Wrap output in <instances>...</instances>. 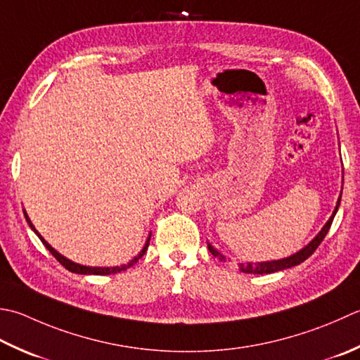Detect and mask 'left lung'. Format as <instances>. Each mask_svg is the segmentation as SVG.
<instances>
[{
	"mask_svg": "<svg viewBox=\"0 0 360 360\" xmlns=\"http://www.w3.org/2000/svg\"><path fill=\"white\" fill-rule=\"evenodd\" d=\"M340 198H342V195L339 196V200H337V206H335V209H334L333 215L329 217L328 223L325 224V226L321 228V231L319 232V234H316V237L314 238V240H312L311 243H309V245H306L304 248L300 250L298 252H295V255H292V256L285 257V259L266 260V262H242V264H238V270L243 271V273L265 274V273H274V271H281V270H285V269H292V266L300 265L301 262H304V260H306L307 257H311V256L314 255V251H315L316 248H319V245L323 242V238L326 237L328 231H329V228H330V224H333V220H334V217H335V214H337V210H339ZM207 246H209V251L212 252V255H214L215 257L223 260V262H226V257H224V256L221 255V252H218L210 243H207Z\"/></svg>",
	"mask_w": 360,
	"mask_h": 360,
	"instance_id": "8db88e82",
	"label": "left lung"
}]
</instances>
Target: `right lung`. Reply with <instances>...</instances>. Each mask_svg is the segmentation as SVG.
I'll use <instances>...</instances> for the list:
<instances>
[{
	"instance_id": "obj_1",
	"label": "right lung",
	"mask_w": 360,
	"mask_h": 360,
	"mask_svg": "<svg viewBox=\"0 0 360 360\" xmlns=\"http://www.w3.org/2000/svg\"><path fill=\"white\" fill-rule=\"evenodd\" d=\"M25 212V218H26V221H27V224H30L31 226V229L35 232V234L39 236V238L41 240V243H44L45 246H46V250L51 252V255L59 260V262L65 266V269L68 270V271H72V273H77V274H112V273H120V271H124V270H128L129 266H132L134 264L137 262V260L142 257L145 252H146V250H148V245H150V238H151V234L148 236V238H146V243H145V246L142 248V251L139 252V255L134 257L132 260H129L128 264L126 265H120V266H87V265H81V264H76V262H72V260L70 259H67V257H63L62 255H59L58 251H56L51 245H49L44 237H41L39 232H37V229L34 228V224L31 223V220H30V217H27V214H26V210H23Z\"/></svg>"
}]
</instances>
